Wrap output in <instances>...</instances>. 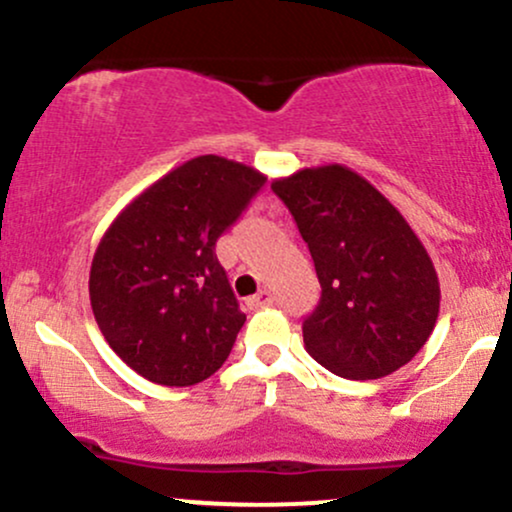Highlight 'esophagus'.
Instances as JSON below:
<instances>
[{
	"label": "esophagus",
	"mask_w": 512,
	"mask_h": 512,
	"mask_svg": "<svg viewBox=\"0 0 512 512\" xmlns=\"http://www.w3.org/2000/svg\"><path fill=\"white\" fill-rule=\"evenodd\" d=\"M274 303V293L269 291V289H260V293H257V296H252L250 301H248V305L252 310H257V308H267V305H272Z\"/></svg>",
	"instance_id": "1"
}]
</instances>
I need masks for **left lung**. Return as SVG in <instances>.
I'll list each match as a JSON object with an SVG mask.
<instances>
[{
    "instance_id": "obj_1",
    "label": "left lung",
    "mask_w": 512,
    "mask_h": 512,
    "mask_svg": "<svg viewBox=\"0 0 512 512\" xmlns=\"http://www.w3.org/2000/svg\"><path fill=\"white\" fill-rule=\"evenodd\" d=\"M272 190L296 219L322 286L303 322L305 351L351 380L385 378L409 363L436 327L440 284L407 219L342 163L301 168Z\"/></svg>"
}]
</instances>
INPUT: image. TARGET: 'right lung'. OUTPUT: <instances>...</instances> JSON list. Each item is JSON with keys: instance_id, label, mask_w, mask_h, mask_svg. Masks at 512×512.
I'll return each instance as SVG.
<instances>
[{"instance_id": "obj_1", "label": "right lung", "mask_w": 512, "mask_h": 512, "mask_svg": "<svg viewBox=\"0 0 512 512\" xmlns=\"http://www.w3.org/2000/svg\"><path fill=\"white\" fill-rule=\"evenodd\" d=\"M264 180L223 156L190 158L139 192L103 233L88 274L93 317L142 378L197 385L231 354L245 315L214 248Z\"/></svg>"}]
</instances>
